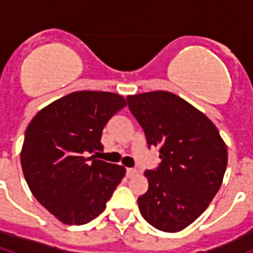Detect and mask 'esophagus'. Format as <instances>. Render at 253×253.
<instances>
[{
  "instance_id": "34e87169",
  "label": "esophagus",
  "mask_w": 253,
  "mask_h": 253,
  "mask_svg": "<svg viewBox=\"0 0 253 253\" xmlns=\"http://www.w3.org/2000/svg\"><path fill=\"white\" fill-rule=\"evenodd\" d=\"M126 173H127V176H128V177H132V176H135L136 173H138V170H136L135 168H127Z\"/></svg>"
}]
</instances>
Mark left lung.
Masks as SVG:
<instances>
[{
	"label": "left lung",
	"instance_id": "obj_1",
	"mask_svg": "<svg viewBox=\"0 0 253 253\" xmlns=\"http://www.w3.org/2000/svg\"><path fill=\"white\" fill-rule=\"evenodd\" d=\"M131 113L158 147L162 163L146 170L148 190L138 198L144 219L177 232L208 209L223 181L227 147L215 125L178 95L164 90L128 95Z\"/></svg>",
	"mask_w": 253,
	"mask_h": 253
}]
</instances>
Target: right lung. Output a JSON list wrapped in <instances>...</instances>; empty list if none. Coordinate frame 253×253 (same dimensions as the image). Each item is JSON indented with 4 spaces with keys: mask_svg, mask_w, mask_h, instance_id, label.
I'll use <instances>...</instances> for the list:
<instances>
[{
    "mask_svg": "<svg viewBox=\"0 0 253 253\" xmlns=\"http://www.w3.org/2000/svg\"><path fill=\"white\" fill-rule=\"evenodd\" d=\"M126 105L110 91H73L29 123L22 170L34 197L61 223L80 226L94 219L125 177V167L87 155L102 150L103 127Z\"/></svg>",
    "mask_w": 253,
    "mask_h": 253,
    "instance_id": "obj_1",
    "label": "right lung"
}]
</instances>
